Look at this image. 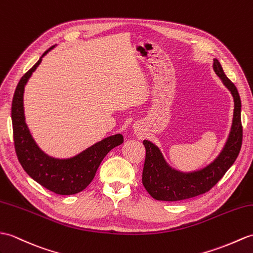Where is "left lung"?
I'll use <instances>...</instances> for the list:
<instances>
[{"mask_svg":"<svg viewBox=\"0 0 253 253\" xmlns=\"http://www.w3.org/2000/svg\"><path fill=\"white\" fill-rule=\"evenodd\" d=\"M213 70L234 99V115L230 134L224 148L215 160L201 170L181 172L170 167L161 150L151 141L144 140L145 161L142 183L150 195L157 201L178 202L208 192L218 183L236 161L243 143L242 101L236 86L227 79L218 59H213Z\"/></svg>","mask_w":253,"mask_h":253,"instance_id":"1","label":"left lung"}]
</instances>
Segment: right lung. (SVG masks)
Wrapping results in <instances>:
<instances>
[{"label":"right lung","mask_w":253,"mask_h":253,"mask_svg":"<svg viewBox=\"0 0 253 253\" xmlns=\"http://www.w3.org/2000/svg\"><path fill=\"white\" fill-rule=\"evenodd\" d=\"M46 50L39 61L20 79L11 103L15 151L25 171L45 189L60 195H72L83 191L90 183L100 164L109 152L124 142L121 133L113 134L87 148L80 154L70 158H55L41 150L26 124L23 110V92L28 80L40 66L42 58L50 49Z\"/></svg>","instance_id":"1"}]
</instances>
